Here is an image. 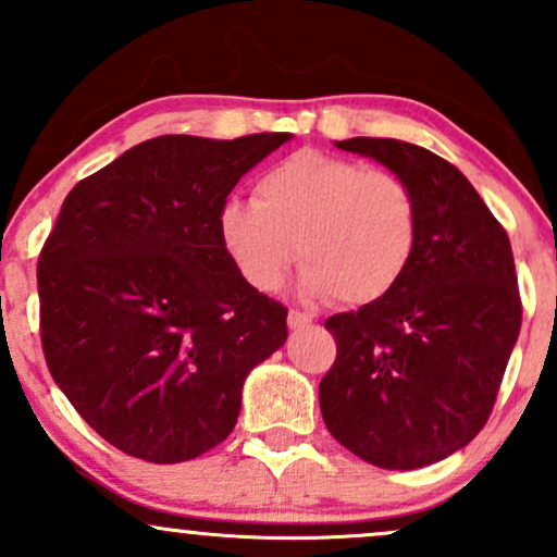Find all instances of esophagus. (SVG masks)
<instances>
[{
    "instance_id": "esophagus-1",
    "label": "esophagus",
    "mask_w": 557,
    "mask_h": 557,
    "mask_svg": "<svg viewBox=\"0 0 557 557\" xmlns=\"http://www.w3.org/2000/svg\"><path fill=\"white\" fill-rule=\"evenodd\" d=\"M309 324H311V317L309 314H300V311L290 309V314H287V327L300 330V327H309Z\"/></svg>"
}]
</instances>
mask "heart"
I'll return each mask as SVG.
<instances>
[{
    "label": "heart",
    "mask_w": 557,
    "mask_h": 557,
    "mask_svg": "<svg viewBox=\"0 0 557 557\" xmlns=\"http://www.w3.org/2000/svg\"><path fill=\"white\" fill-rule=\"evenodd\" d=\"M220 235L240 277L261 293L277 290L298 253L306 296L372 304L411 264L419 203L395 172L300 149L259 177L253 201L225 203Z\"/></svg>",
    "instance_id": "1"
}]
</instances>
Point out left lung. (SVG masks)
Segmentation results:
<instances>
[{"label": "left lung", "instance_id": "8db88e82", "mask_svg": "<svg viewBox=\"0 0 557 557\" xmlns=\"http://www.w3.org/2000/svg\"><path fill=\"white\" fill-rule=\"evenodd\" d=\"M403 177L419 203V243L387 296L324 322L337 343L319 382L337 443L380 469H421L487 424L521 330L508 233L463 172L395 138L337 140Z\"/></svg>", "mask_w": 557, "mask_h": 557}]
</instances>
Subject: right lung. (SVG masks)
Segmentation results:
<instances>
[{
  "label": "right lung",
  "mask_w": 557,
  "mask_h": 557,
  "mask_svg": "<svg viewBox=\"0 0 557 557\" xmlns=\"http://www.w3.org/2000/svg\"><path fill=\"white\" fill-rule=\"evenodd\" d=\"M290 133L159 136L70 190L38 257L41 348L83 421L149 463L233 432L248 372L287 341V309L235 270L230 190Z\"/></svg>",
  "instance_id": "right-lung-1"
}]
</instances>
